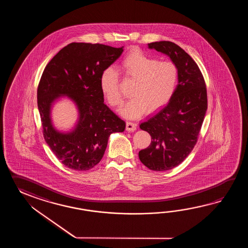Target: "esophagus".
<instances>
[{"mask_svg": "<svg viewBox=\"0 0 248 248\" xmlns=\"http://www.w3.org/2000/svg\"><path fill=\"white\" fill-rule=\"evenodd\" d=\"M126 131L134 132L137 129V124L134 122H126Z\"/></svg>", "mask_w": 248, "mask_h": 248, "instance_id": "1", "label": "esophagus"}]
</instances>
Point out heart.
<instances>
[{"instance_id": "b5f03b06", "label": "heart", "mask_w": 248, "mask_h": 248, "mask_svg": "<svg viewBox=\"0 0 248 248\" xmlns=\"http://www.w3.org/2000/svg\"><path fill=\"white\" fill-rule=\"evenodd\" d=\"M119 70L127 78L135 80L130 100L121 110L127 119H137L150 111H158L169 103L174 95L178 80V70L169 61L133 49L123 58ZM119 74L114 69L106 68L100 77V88L107 101L112 106L123 103L119 89Z\"/></svg>"}]
</instances>
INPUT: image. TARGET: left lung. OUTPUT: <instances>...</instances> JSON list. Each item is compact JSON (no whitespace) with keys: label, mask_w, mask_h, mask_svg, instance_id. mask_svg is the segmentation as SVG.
I'll return each instance as SVG.
<instances>
[{"label":"left lung","mask_w":248,"mask_h":248,"mask_svg":"<svg viewBox=\"0 0 248 248\" xmlns=\"http://www.w3.org/2000/svg\"><path fill=\"white\" fill-rule=\"evenodd\" d=\"M149 48L169 56L178 70V84L169 104L140 128L147 131L152 142L138 155L145 167L167 171L182 163L193 150L207 109L204 77L188 53L172 42H155Z\"/></svg>","instance_id":"obj_1"}]
</instances>
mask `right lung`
Segmentation results:
<instances>
[{
	"instance_id": "right-lung-1",
	"label": "right lung",
	"mask_w": 248,
	"mask_h": 248,
	"mask_svg": "<svg viewBox=\"0 0 248 248\" xmlns=\"http://www.w3.org/2000/svg\"><path fill=\"white\" fill-rule=\"evenodd\" d=\"M123 47L73 42L48 62L37 90L43 137L56 157L68 169L86 171L100 162L112 133L123 132L126 123L104 103L101 74L114 63ZM65 95L78 106L79 119L67 133L57 131L51 106Z\"/></svg>"
}]
</instances>
